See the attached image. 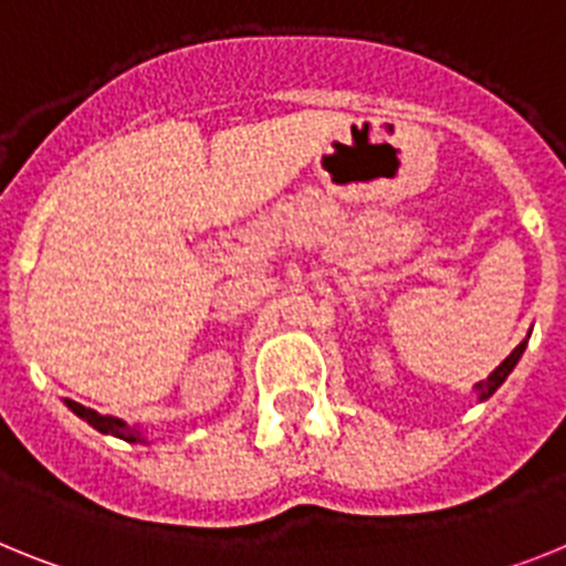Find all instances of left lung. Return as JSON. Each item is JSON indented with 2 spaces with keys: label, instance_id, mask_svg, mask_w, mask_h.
I'll use <instances>...</instances> for the list:
<instances>
[{
  "label": "left lung",
  "instance_id": "8db88e82",
  "mask_svg": "<svg viewBox=\"0 0 566 566\" xmlns=\"http://www.w3.org/2000/svg\"><path fill=\"white\" fill-rule=\"evenodd\" d=\"M524 348H527V339H524V343H518L516 348H513V354H510V357L504 359L502 365H499L496 371H493V374H490L488 379H482V382L476 385L479 399H488V397H493V394H496V388H499V385H502L504 379H507V374L513 371V368H516V363H518V359H522Z\"/></svg>",
  "mask_w": 566,
  "mask_h": 566
}]
</instances>
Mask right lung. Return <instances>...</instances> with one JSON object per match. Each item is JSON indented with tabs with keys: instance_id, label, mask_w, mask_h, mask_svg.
<instances>
[{
	"instance_id": "right-lung-1",
	"label": "right lung",
	"mask_w": 566,
	"mask_h": 566,
	"mask_svg": "<svg viewBox=\"0 0 566 566\" xmlns=\"http://www.w3.org/2000/svg\"><path fill=\"white\" fill-rule=\"evenodd\" d=\"M67 408H70V411H76L82 419H87V422L93 424L96 431L113 433V437L127 439V442H138V439H142V431H135V428H133V431H129V428L122 422V419L104 417V413H96V411H93V408H84V405L73 402V399H67Z\"/></svg>"
}]
</instances>
